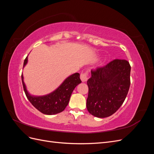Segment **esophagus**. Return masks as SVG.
Returning <instances> with one entry per match:
<instances>
[{"mask_svg": "<svg viewBox=\"0 0 154 154\" xmlns=\"http://www.w3.org/2000/svg\"><path fill=\"white\" fill-rule=\"evenodd\" d=\"M88 74V73L87 71H85L84 72H82V74H80V79L82 81V82H85L87 80Z\"/></svg>", "mask_w": 154, "mask_h": 154, "instance_id": "1", "label": "esophagus"}]
</instances>
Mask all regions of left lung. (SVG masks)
Masks as SVG:
<instances>
[{"instance_id":"obj_1","label":"left lung","mask_w":154,"mask_h":154,"mask_svg":"<svg viewBox=\"0 0 154 154\" xmlns=\"http://www.w3.org/2000/svg\"><path fill=\"white\" fill-rule=\"evenodd\" d=\"M129 62L116 59L91 71L87 80V109L91 114L104 118L112 115L122 105L130 85Z\"/></svg>"}]
</instances>
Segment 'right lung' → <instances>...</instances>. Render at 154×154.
<instances>
[{
    "label": "right lung",
    "instance_id": "right-lung-1",
    "mask_svg": "<svg viewBox=\"0 0 154 154\" xmlns=\"http://www.w3.org/2000/svg\"><path fill=\"white\" fill-rule=\"evenodd\" d=\"M27 63V57L24 62L23 67ZM23 87L27 98L31 103L42 113L47 115H53L61 112L67 106L73 90L82 82L80 74L76 72L67 78L60 87L53 92L42 96H33L29 94L26 89L22 74Z\"/></svg>",
    "mask_w": 154,
    "mask_h": 154
}]
</instances>
